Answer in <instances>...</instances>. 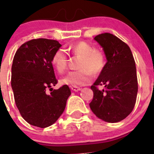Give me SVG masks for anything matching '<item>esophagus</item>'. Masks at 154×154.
<instances>
[{"label":"esophagus","mask_w":154,"mask_h":154,"mask_svg":"<svg viewBox=\"0 0 154 154\" xmlns=\"http://www.w3.org/2000/svg\"><path fill=\"white\" fill-rule=\"evenodd\" d=\"M71 90L74 91V92H77V91H80V89H81L80 87H78V86H71Z\"/></svg>","instance_id":"1"}]
</instances>
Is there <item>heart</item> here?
<instances>
[{
  "instance_id": "b5f03b06",
  "label": "heart",
  "mask_w": 154,
  "mask_h": 154,
  "mask_svg": "<svg viewBox=\"0 0 154 154\" xmlns=\"http://www.w3.org/2000/svg\"><path fill=\"white\" fill-rule=\"evenodd\" d=\"M74 56L80 57L78 63L79 70L73 71L61 79V83L70 86H78L88 84L92 80V74L98 75L106 65V57L104 52L95 49L93 45L80 41L69 47ZM52 65L59 73L65 72L68 68V56L62 49L54 52L51 59Z\"/></svg>"
}]
</instances>
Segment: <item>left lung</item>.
<instances>
[{
    "mask_svg": "<svg viewBox=\"0 0 154 154\" xmlns=\"http://www.w3.org/2000/svg\"><path fill=\"white\" fill-rule=\"evenodd\" d=\"M94 39L103 47L107 62L91 86L93 98L89 106L98 118L117 123L130 114L136 102L138 86L135 59L129 46L113 34L104 33ZM98 85L106 89L99 91Z\"/></svg>",
    "mask_w": 154,
    "mask_h": 154,
    "instance_id": "8db88e82",
    "label": "left lung"
}]
</instances>
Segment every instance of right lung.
<instances>
[{
	"instance_id": "obj_1",
	"label": "right lung",
	"mask_w": 154,
	"mask_h": 154,
	"mask_svg": "<svg viewBox=\"0 0 154 154\" xmlns=\"http://www.w3.org/2000/svg\"><path fill=\"white\" fill-rule=\"evenodd\" d=\"M61 44L56 40L37 38L28 41L17 50L12 65L11 86L15 102L24 120L32 126L46 128L59 119L71 95L67 85L58 89L51 62ZM47 88L52 91L46 94Z\"/></svg>"
}]
</instances>
